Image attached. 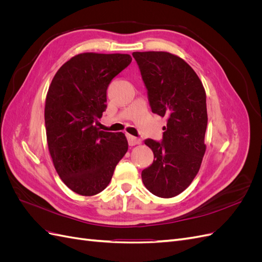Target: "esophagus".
<instances>
[{"label":"esophagus","mask_w":262,"mask_h":262,"mask_svg":"<svg viewBox=\"0 0 262 262\" xmlns=\"http://www.w3.org/2000/svg\"><path fill=\"white\" fill-rule=\"evenodd\" d=\"M126 139H128V143H129V145H130V146L137 145V144H139L140 142H141L138 138L131 136V134H126Z\"/></svg>","instance_id":"34e87169"}]
</instances>
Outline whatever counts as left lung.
Here are the masks:
<instances>
[{
    "label": "left lung",
    "instance_id": "obj_1",
    "mask_svg": "<svg viewBox=\"0 0 262 262\" xmlns=\"http://www.w3.org/2000/svg\"><path fill=\"white\" fill-rule=\"evenodd\" d=\"M152 113L167 118L162 142L150 139L153 164L142 171L149 192L172 198L191 184L205 153L207 95L199 76L186 61L164 51L133 52Z\"/></svg>",
    "mask_w": 262,
    "mask_h": 262
}]
</instances>
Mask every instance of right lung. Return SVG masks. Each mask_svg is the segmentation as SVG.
Listing matches in <instances>:
<instances>
[{
    "instance_id": "add662e5",
    "label": "right lung",
    "mask_w": 262,
    "mask_h": 262,
    "mask_svg": "<svg viewBox=\"0 0 262 262\" xmlns=\"http://www.w3.org/2000/svg\"><path fill=\"white\" fill-rule=\"evenodd\" d=\"M132 61L129 54L85 52L55 73L46 97L48 148L62 181L81 195L101 192L128 150L122 132L100 131L107 89Z\"/></svg>"
}]
</instances>
